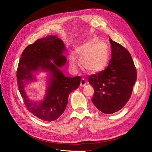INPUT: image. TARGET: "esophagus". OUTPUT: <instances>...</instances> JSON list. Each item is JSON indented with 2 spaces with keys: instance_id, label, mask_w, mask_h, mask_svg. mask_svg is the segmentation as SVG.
I'll return each instance as SVG.
<instances>
[{
  "instance_id": "1",
  "label": "esophagus",
  "mask_w": 152,
  "mask_h": 152,
  "mask_svg": "<svg viewBox=\"0 0 152 152\" xmlns=\"http://www.w3.org/2000/svg\"><path fill=\"white\" fill-rule=\"evenodd\" d=\"M86 80L85 79L83 78V79H81V83H80V86H81V87H83V86H84L85 85H86Z\"/></svg>"
}]
</instances>
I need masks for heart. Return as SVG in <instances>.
Wrapping results in <instances>:
<instances>
[{
	"label": "heart",
	"mask_w": 152,
	"mask_h": 152,
	"mask_svg": "<svg viewBox=\"0 0 152 152\" xmlns=\"http://www.w3.org/2000/svg\"><path fill=\"white\" fill-rule=\"evenodd\" d=\"M78 59L84 69L89 74H95L104 69L108 63L107 45L97 39H92L79 47L76 50ZM70 65L77 67L78 63L75 55L69 58Z\"/></svg>",
	"instance_id": "obj_1"
}]
</instances>
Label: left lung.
Instances as JSON below:
<instances>
[{
	"label": "left lung",
	"instance_id": "obj_1",
	"mask_svg": "<svg viewBox=\"0 0 152 152\" xmlns=\"http://www.w3.org/2000/svg\"><path fill=\"white\" fill-rule=\"evenodd\" d=\"M111 59L105 70L92 75L88 81L94 87V105L101 112L111 114L129 101L137 79V70L130 53L110 38Z\"/></svg>",
	"mask_w": 152,
	"mask_h": 152
}]
</instances>
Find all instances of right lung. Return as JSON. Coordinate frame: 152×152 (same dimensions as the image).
Wrapping results in <instances>:
<instances>
[{"label":"right lung","instance_id":"right-lung-1","mask_svg":"<svg viewBox=\"0 0 152 152\" xmlns=\"http://www.w3.org/2000/svg\"><path fill=\"white\" fill-rule=\"evenodd\" d=\"M65 50L60 38L49 35L28 45L19 60L17 78L23 102L32 114L45 121H55L63 113L69 94L80 85L81 76L68 77L59 69L66 61L63 55ZM39 70L49 71L52 76L46 97L39 103L29 100L23 89L26 84L34 80V74Z\"/></svg>","mask_w":152,"mask_h":152}]
</instances>
